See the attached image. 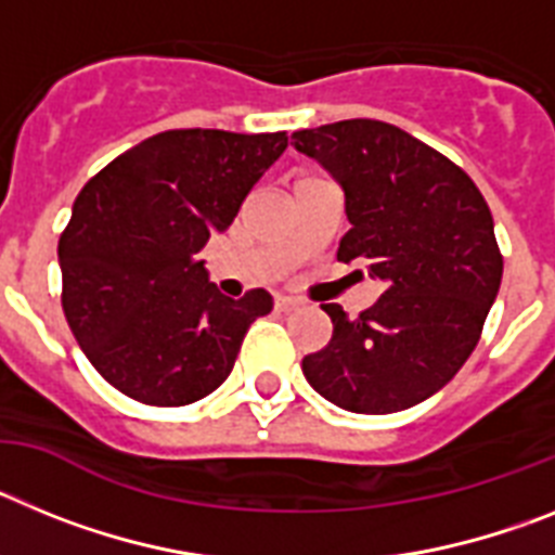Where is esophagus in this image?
<instances>
[{
  "instance_id": "34e87169",
  "label": "esophagus",
  "mask_w": 555,
  "mask_h": 555,
  "mask_svg": "<svg viewBox=\"0 0 555 555\" xmlns=\"http://www.w3.org/2000/svg\"><path fill=\"white\" fill-rule=\"evenodd\" d=\"M293 307H298V301H296V298H291V296H282V293H279V296H276V310H282V312H291Z\"/></svg>"
}]
</instances>
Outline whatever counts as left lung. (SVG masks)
<instances>
[{
  "instance_id": "1",
  "label": "left lung",
  "mask_w": 555,
  "mask_h": 555,
  "mask_svg": "<svg viewBox=\"0 0 555 555\" xmlns=\"http://www.w3.org/2000/svg\"><path fill=\"white\" fill-rule=\"evenodd\" d=\"M344 186L351 229L337 262H363L385 293L349 318L321 305L332 340L301 360L307 383L351 413H397L457 374L503 279L489 204L455 162L379 119L293 133Z\"/></svg>"
}]
</instances>
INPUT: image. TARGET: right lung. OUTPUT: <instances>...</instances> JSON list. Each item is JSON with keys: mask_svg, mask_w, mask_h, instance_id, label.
Segmentation results:
<instances>
[{"mask_svg": "<svg viewBox=\"0 0 555 555\" xmlns=\"http://www.w3.org/2000/svg\"><path fill=\"white\" fill-rule=\"evenodd\" d=\"M284 147V131H164L80 190L57 243L61 305L89 363L125 397L156 408L204 399L273 310L262 287L225 298L197 254Z\"/></svg>", "mask_w": 555, "mask_h": 555, "instance_id": "right-lung-1", "label": "right lung"}]
</instances>
